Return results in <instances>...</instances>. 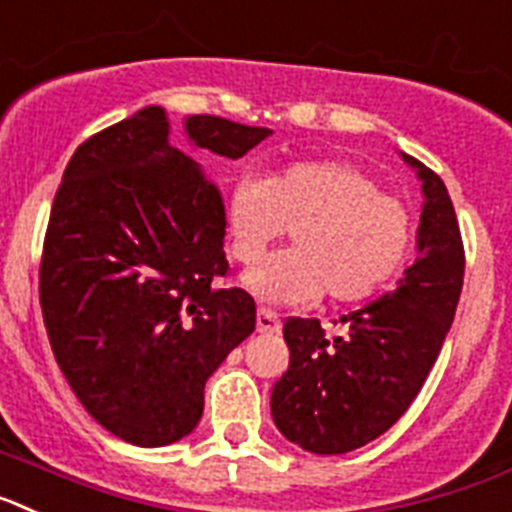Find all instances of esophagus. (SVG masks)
I'll return each mask as SVG.
<instances>
[{"label": "esophagus", "instance_id": "esophagus-1", "mask_svg": "<svg viewBox=\"0 0 512 512\" xmlns=\"http://www.w3.org/2000/svg\"><path fill=\"white\" fill-rule=\"evenodd\" d=\"M281 330V319L278 314L270 309H260L257 311V332L260 335H273V332Z\"/></svg>", "mask_w": 512, "mask_h": 512}]
</instances>
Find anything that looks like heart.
Here are the masks:
<instances>
[{"mask_svg": "<svg viewBox=\"0 0 512 512\" xmlns=\"http://www.w3.org/2000/svg\"><path fill=\"white\" fill-rule=\"evenodd\" d=\"M293 226V250L268 257L244 283L268 304H309L327 291L358 304L402 270L412 250L410 208L348 162H296L265 180L242 177L226 198L231 257L252 268Z\"/></svg>", "mask_w": 512, "mask_h": 512, "instance_id": "b5f03b06", "label": "heart"}]
</instances>
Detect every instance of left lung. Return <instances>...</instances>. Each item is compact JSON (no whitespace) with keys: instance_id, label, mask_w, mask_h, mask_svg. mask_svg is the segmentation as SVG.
I'll list each match as a JSON object with an SVG mask.
<instances>
[{"instance_id":"1","label":"left lung","mask_w":512,"mask_h":512,"mask_svg":"<svg viewBox=\"0 0 512 512\" xmlns=\"http://www.w3.org/2000/svg\"><path fill=\"white\" fill-rule=\"evenodd\" d=\"M422 182L417 260L397 288L353 311L348 335L327 337L319 319L291 317L288 371L270 394L275 428L309 453L366 446L407 412L428 379L464 283V244L451 195L433 170L402 154Z\"/></svg>"}]
</instances>
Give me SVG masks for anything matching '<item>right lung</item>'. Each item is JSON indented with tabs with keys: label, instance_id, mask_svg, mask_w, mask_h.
<instances>
[{
	"label": "right lung",
	"instance_id": "1",
	"mask_svg": "<svg viewBox=\"0 0 512 512\" xmlns=\"http://www.w3.org/2000/svg\"><path fill=\"white\" fill-rule=\"evenodd\" d=\"M216 115H188L198 149L239 159L270 136ZM226 216L201 164L170 144L159 105L84 141L53 198L41 306L61 373L108 433L170 446L198 425L203 389L255 330V301L216 288Z\"/></svg>",
	"mask_w": 512,
	"mask_h": 512
}]
</instances>
